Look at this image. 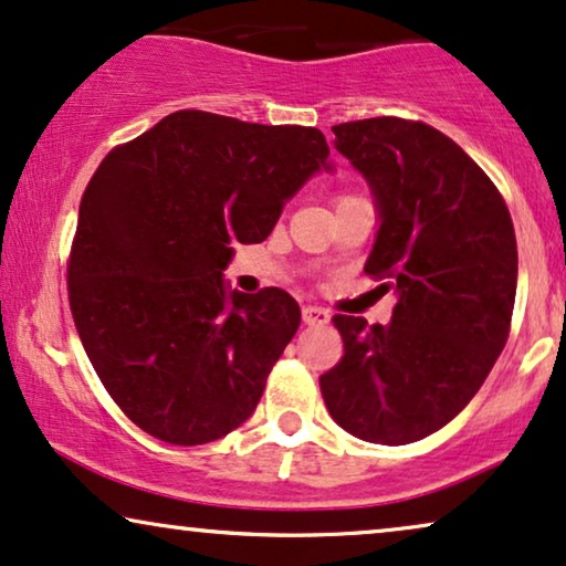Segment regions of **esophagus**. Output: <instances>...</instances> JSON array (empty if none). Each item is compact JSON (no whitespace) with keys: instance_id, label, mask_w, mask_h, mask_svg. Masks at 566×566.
I'll use <instances>...</instances> for the list:
<instances>
[{"instance_id":"obj_1","label":"esophagus","mask_w":566,"mask_h":566,"mask_svg":"<svg viewBox=\"0 0 566 566\" xmlns=\"http://www.w3.org/2000/svg\"><path fill=\"white\" fill-rule=\"evenodd\" d=\"M328 311L324 307H316V305H305L303 307V324L307 326H326L328 324Z\"/></svg>"}]
</instances>
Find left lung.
<instances>
[{"instance_id":"obj_1","label":"left lung","mask_w":566,"mask_h":566,"mask_svg":"<svg viewBox=\"0 0 566 566\" xmlns=\"http://www.w3.org/2000/svg\"><path fill=\"white\" fill-rule=\"evenodd\" d=\"M376 196L366 274L399 300L386 326L336 313L345 355L318 378L326 410L370 443L420 441L464 410L510 339L517 240L491 177L426 123L334 125Z\"/></svg>"}]
</instances>
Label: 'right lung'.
<instances>
[{
    "label": "right lung",
    "mask_w": 566,
    "mask_h": 566,
    "mask_svg": "<svg viewBox=\"0 0 566 566\" xmlns=\"http://www.w3.org/2000/svg\"><path fill=\"white\" fill-rule=\"evenodd\" d=\"M324 133L182 109L114 146L81 198L70 311L93 370L135 426L196 447L253 415L300 326L279 287L227 292L232 245L263 242Z\"/></svg>",
    "instance_id": "1"
}]
</instances>
